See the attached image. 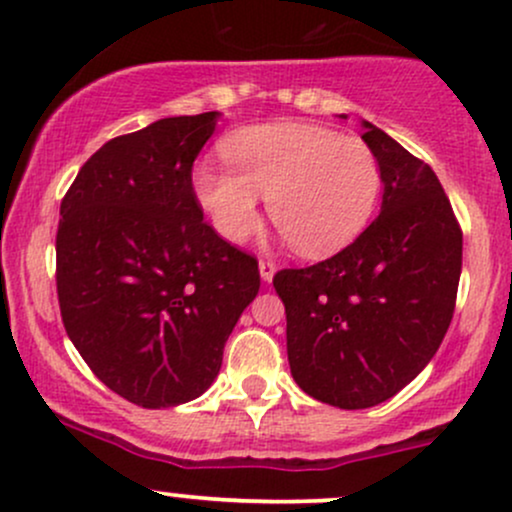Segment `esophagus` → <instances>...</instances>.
I'll use <instances>...</instances> for the list:
<instances>
[{
  "label": "esophagus",
  "instance_id": "obj_1",
  "mask_svg": "<svg viewBox=\"0 0 512 512\" xmlns=\"http://www.w3.org/2000/svg\"><path fill=\"white\" fill-rule=\"evenodd\" d=\"M274 274H276V264L269 260H260V276L264 284H269V281L274 279Z\"/></svg>",
  "mask_w": 512,
  "mask_h": 512
}]
</instances>
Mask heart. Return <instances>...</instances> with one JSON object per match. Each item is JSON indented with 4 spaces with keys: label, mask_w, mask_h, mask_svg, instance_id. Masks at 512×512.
<instances>
[{
    "label": "heart",
    "mask_w": 512,
    "mask_h": 512,
    "mask_svg": "<svg viewBox=\"0 0 512 512\" xmlns=\"http://www.w3.org/2000/svg\"><path fill=\"white\" fill-rule=\"evenodd\" d=\"M226 168L199 163L192 187L216 231L245 240L257 226V197L293 250L330 255L358 236L380 195V163L354 134L313 122H269L221 142Z\"/></svg>",
    "instance_id": "b5f03b06"
}]
</instances>
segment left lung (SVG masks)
<instances>
[{
	"mask_svg": "<svg viewBox=\"0 0 512 512\" xmlns=\"http://www.w3.org/2000/svg\"><path fill=\"white\" fill-rule=\"evenodd\" d=\"M361 127L380 163L378 219L330 260L274 276L293 380L339 409L375 407L428 366L462 272V231L436 173L383 129Z\"/></svg>",
	"mask_w": 512,
	"mask_h": 512,
	"instance_id": "left-lung-1",
	"label": "left lung"
}]
</instances>
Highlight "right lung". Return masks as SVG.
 <instances>
[{
  "label": "right lung",
  "mask_w": 512,
  "mask_h": 512,
  "mask_svg": "<svg viewBox=\"0 0 512 512\" xmlns=\"http://www.w3.org/2000/svg\"><path fill=\"white\" fill-rule=\"evenodd\" d=\"M219 113L163 117L103 144L60 207L62 322L96 378L144 409L197 399L260 291L255 257L204 221L192 163Z\"/></svg>",
  "instance_id": "1"
}]
</instances>
